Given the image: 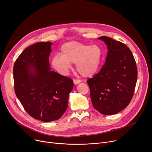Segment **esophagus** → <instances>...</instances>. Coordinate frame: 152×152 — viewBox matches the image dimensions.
I'll return each mask as SVG.
<instances>
[{
    "label": "esophagus",
    "instance_id": "34e87169",
    "mask_svg": "<svg viewBox=\"0 0 152 152\" xmlns=\"http://www.w3.org/2000/svg\"><path fill=\"white\" fill-rule=\"evenodd\" d=\"M80 82H81V80H78V79H74V84H75V85H77V84L80 83Z\"/></svg>",
    "mask_w": 152,
    "mask_h": 152
}]
</instances>
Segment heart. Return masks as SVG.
Masks as SVG:
<instances>
[{"label": "heart", "instance_id": "b5f03b06", "mask_svg": "<svg viewBox=\"0 0 152 152\" xmlns=\"http://www.w3.org/2000/svg\"><path fill=\"white\" fill-rule=\"evenodd\" d=\"M60 53L61 56L56 55L52 59L53 68L59 74L66 75L71 67V64H75L77 72L84 77H90L96 74L104 57L99 46L78 42L63 44Z\"/></svg>", "mask_w": 152, "mask_h": 152}]
</instances>
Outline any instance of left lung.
<instances>
[{
	"label": "left lung",
	"instance_id": "left-lung-1",
	"mask_svg": "<svg viewBox=\"0 0 152 152\" xmlns=\"http://www.w3.org/2000/svg\"><path fill=\"white\" fill-rule=\"evenodd\" d=\"M106 62L100 72L87 80L94 107L104 115H113L129 105L137 80V67L132 52L122 42L106 36Z\"/></svg>",
	"mask_w": 152,
	"mask_h": 152
}]
</instances>
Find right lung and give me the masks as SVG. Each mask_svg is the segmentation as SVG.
Segmentation results:
<instances>
[{
    "label": "right lung",
    "instance_id": "right-lung-1",
    "mask_svg": "<svg viewBox=\"0 0 152 152\" xmlns=\"http://www.w3.org/2000/svg\"><path fill=\"white\" fill-rule=\"evenodd\" d=\"M51 42H40L26 48L14 65V90L32 117L44 122L61 118L74 87L70 78L51 71Z\"/></svg>",
    "mask_w": 152,
    "mask_h": 152
}]
</instances>
